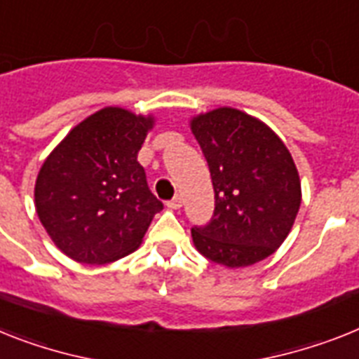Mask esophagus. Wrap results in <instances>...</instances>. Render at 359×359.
<instances>
[{"instance_id":"34e87169","label":"esophagus","mask_w":359,"mask_h":359,"mask_svg":"<svg viewBox=\"0 0 359 359\" xmlns=\"http://www.w3.org/2000/svg\"><path fill=\"white\" fill-rule=\"evenodd\" d=\"M182 205H183L182 196H174L172 200L167 201V207H168V209H174V211H176V209H180V207H182Z\"/></svg>"}]
</instances>
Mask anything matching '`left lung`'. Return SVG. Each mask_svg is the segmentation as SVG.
Listing matches in <instances>:
<instances>
[{
	"instance_id": "obj_1",
	"label": "left lung",
	"mask_w": 359,
	"mask_h": 359,
	"mask_svg": "<svg viewBox=\"0 0 359 359\" xmlns=\"http://www.w3.org/2000/svg\"><path fill=\"white\" fill-rule=\"evenodd\" d=\"M215 187V215L194 227L205 259L245 268L279 250L301 207V180L292 154L268 124L222 106L191 119Z\"/></svg>"
}]
</instances>
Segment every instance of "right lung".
I'll return each instance as SVG.
<instances>
[{
    "label": "right lung",
    "instance_id": "obj_1",
    "mask_svg": "<svg viewBox=\"0 0 359 359\" xmlns=\"http://www.w3.org/2000/svg\"><path fill=\"white\" fill-rule=\"evenodd\" d=\"M152 115L108 106L86 117L41 165L34 205L55 245L82 264H108L135 251L163 203L137 154Z\"/></svg>",
    "mask_w": 359,
    "mask_h": 359
}]
</instances>
